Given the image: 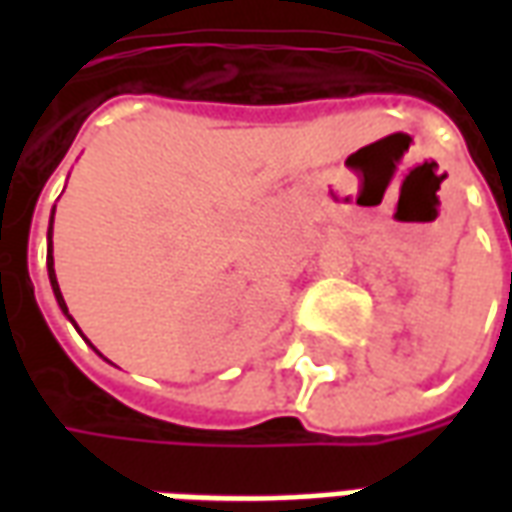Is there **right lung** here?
I'll return each instance as SVG.
<instances>
[{
	"instance_id": "right-lung-1",
	"label": "right lung",
	"mask_w": 512,
	"mask_h": 512,
	"mask_svg": "<svg viewBox=\"0 0 512 512\" xmlns=\"http://www.w3.org/2000/svg\"><path fill=\"white\" fill-rule=\"evenodd\" d=\"M46 266H49V279H51V288H54V296H57V304H60L62 312L68 315V307H65V299H62V293H60V285H57V274H54V257H51V227H49V257H46ZM68 318H71V315H68Z\"/></svg>"
}]
</instances>
